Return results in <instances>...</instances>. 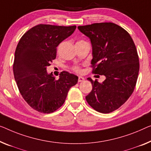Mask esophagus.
Wrapping results in <instances>:
<instances>
[{"mask_svg":"<svg viewBox=\"0 0 151 151\" xmlns=\"http://www.w3.org/2000/svg\"><path fill=\"white\" fill-rule=\"evenodd\" d=\"M85 81V78L83 77V76H78V82H83Z\"/></svg>","mask_w":151,"mask_h":151,"instance_id":"1","label":"esophagus"}]
</instances>
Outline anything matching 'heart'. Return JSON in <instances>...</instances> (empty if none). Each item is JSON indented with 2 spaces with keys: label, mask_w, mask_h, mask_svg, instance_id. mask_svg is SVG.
Instances as JSON below:
<instances>
[{
  "label": "heart",
  "mask_w": 151,
  "mask_h": 151,
  "mask_svg": "<svg viewBox=\"0 0 151 151\" xmlns=\"http://www.w3.org/2000/svg\"><path fill=\"white\" fill-rule=\"evenodd\" d=\"M78 42H84V41L81 40V41H78ZM73 70L74 71L76 72V73H81V69L80 67H78V66H74L73 68Z\"/></svg>",
  "instance_id": "b5f03b06"
}]
</instances>
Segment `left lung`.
I'll return each mask as SVG.
<instances>
[{
    "label": "left lung",
    "mask_w": 151,
    "mask_h": 151,
    "mask_svg": "<svg viewBox=\"0 0 151 151\" xmlns=\"http://www.w3.org/2000/svg\"><path fill=\"white\" fill-rule=\"evenodd\" d=\"M78 29L91 40L92 73L106 77L102 83L87 78L93 88L85 98L96 111L109 113L124 104L134 90L140 68L136 45L127 31L111 22Z\"/></svg>",
    "instance_id": "obj_1"
}]
</instances>
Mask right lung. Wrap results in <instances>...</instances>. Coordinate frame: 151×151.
<instances>
[{"mask_svg":"<svg viewBox=\"0 0 151 151\" xmlns=\"http://www.w3.org/2000/svg\"><path fill=\"white\" fill-rule=\"evenodd\" d=\"M76 26H35L22 36L15 49L13 74L22 97L33 109L51 113L61 107L78 76L66 71L55 79L47 67L55 60L57 47L70 37Z\"/></svg>","mask_w":151,"mask_h":151,"instance_id":"add662e5","label":"right lung"}]
</instances>
